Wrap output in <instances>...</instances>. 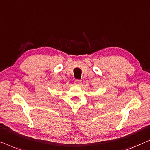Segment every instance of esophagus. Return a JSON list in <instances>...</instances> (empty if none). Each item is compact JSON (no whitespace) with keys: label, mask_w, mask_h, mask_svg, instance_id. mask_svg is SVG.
<instances>
[{"label":"esophagus","mask_w":150,"mask_h":150,"mask_svg":"<svg viewBox=\"0 0 150 150\" xmlns=\"http://www.w3.org/2000/svg\"><path fill=\"white\" fill-rule=\"evenodd\" d=\"M81 83H82V81H81V80H79V79L75 80V85H77V86H80L81 84Z\"/></svg>","instance_id":"esophagus-1"}]
</instances>
